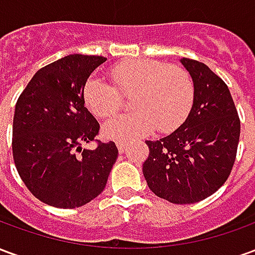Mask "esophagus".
<instances>
[{
	"label": "esophagus",
	"instance_id": "obj_1",
	"mask_svg": "<svg viewBox=\"0 0 255 255\" xmlns=\"http://www.w3.org/2000/svg\"><path fill=\"white\" fill-rule=\"evenodd\" d=\"M117 149H119V151L120 153H124L126 150H127V144L126 143H123V142H117Z\"/></svg>",
	"mask_w": 255,
	"mask_h": 255
}]
</instances>
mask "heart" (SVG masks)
Wrapping results in <instances>:
<instances>
[{
	"label": "heart",
	"mask_w": 255,
	"mask_h": 255,
	"mask_svg": "<svg viewBox=\"0 0 255 255\" xmlns=\"http://www.w3.org/2000/svg\"><path fill=\"white\" fill-rule=\"evenodd\" d=\"M111 78L118 89L97 76L87 79L83 100L98 117L115 115L123 105L122 93L132 97L135 112L109 119L102 127L106 138L131 142L147 136L155 128L162 133L175 131L187 119L194 104V83L180 67H168L155 60H133L116 65Z\"/></svg>",
	"instance_id": "obj_1"
}]
</instances>
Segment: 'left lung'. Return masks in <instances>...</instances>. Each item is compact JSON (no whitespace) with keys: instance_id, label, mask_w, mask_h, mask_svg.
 <instances>
[{"instance_id":"obj_1","label":"left lung","mask_w":255,"mask_h":255,"mask_svg":"<svg viewBox=\"0 0 255 255\" xmlns=\"http://www.w3.org/2000/svg\"><path fill=\"white\" fill-rule=\"evenodd\" d=\"M194 83V104L180 127L146 140L143 176L157 197L186 205L210 197L230 176L241 122L227 84L205 64L182 58Z\"/></svg>"}]
</instances>
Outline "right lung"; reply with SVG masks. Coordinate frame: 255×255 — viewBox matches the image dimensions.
Returning a JSON list of instances; mask_svg holds the SVG:
<instances>
[{
  "label": "right lung",
  "mask_w": 255,
  "mask_h": 255,
  "mask_svg": "<svg viewBox=\"0 0 255 255\" xmlns=\"http://www.w3.org/2000/svg\"><path fill=\"white\" fill-rule=\"evenodd\" d=\"M101 56L69 54L32 76L16 102L12 150L16 169L27 188L46 205L83 206L98 197L119 155L115 142L95 150L100 124L84 105L83 87Z\"/></svg>",
  "instance_id": "1"
}]
</instances>
